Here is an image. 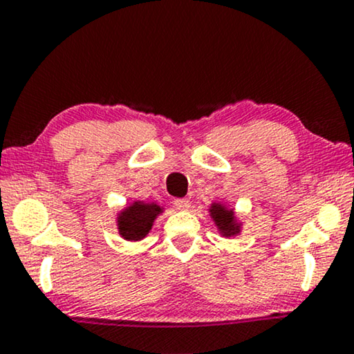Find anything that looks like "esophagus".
Segmentation results:
<instances>
[{"label":"esophagus","instance_id":"1","mask_svg":"<svg viewBox=\"0 0 354 354\" xmlns=\"http://www.w3.org/2000/svg\"><path fill=\"white\" fill-rule=\"evenodd\" d=\"M173 204H174V207H176V209H180V210H187V209H189L191 202L187 201L186 197H178V199H174V201H173Z\"/></svg>","mask_w":354,"mask_h":354}]
</instances>
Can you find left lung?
I'll list each match as a JSON object with an SVG mask.
<instances>
[{"label":"left lung","mask_w":354,"mask_h":354,"mask_svg":"<svg viewBox=\"0 0 354 354\" xmlns=\"http://www.w3.org/2000/svg\"><path fill=\"white\" fill-rule=\"evenodd\" d=\"M210 214L212 218L215 220L216 226H218L221 234H225V236H233V234L238 233L239 226L236 225V221H234L233 210H226L223 205L214 204L210 209Z\"/></svg>","instance_id":"left-lung-1"}]
</instances>
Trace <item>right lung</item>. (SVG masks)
Returning <instances> with one entry per match:
<instances>
[{
  "mask_svg": "<svg viewBox=\"0 0 354 354\" xmlns=\"http://www.w3.org/2000/svg\"><path fill=\"white\" fill-rule=\"evenodd\" d=\"M160 207L157 204H142V202H134L128 209L122 210L120 218H118V230L120 234L128 241H139L149 230L152 228L155 216L160 214Z\"/></svg>",
  "mask_w": 354,
  "mask_h": 354,
  "instance_id": "right-lung-1",
  "label": "right lung"
}]
</instances>
